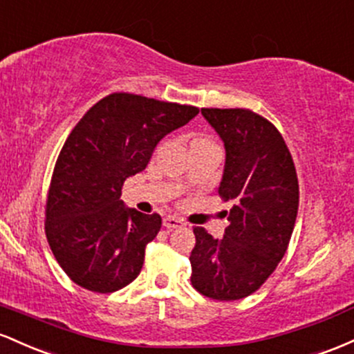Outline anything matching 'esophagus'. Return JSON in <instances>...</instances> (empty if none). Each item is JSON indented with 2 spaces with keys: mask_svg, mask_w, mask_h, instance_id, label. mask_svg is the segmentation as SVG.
Here are the masks:
<instances>
[{
  "mask_svg": "<svg viewBox=\"0 0 354 354\" xmlns=\"http://www.w3.org/2000/svg\"><path fill=\"white\" fill-rule=\"evenodd\" d=\"M164 225L167 229H180V227H184V222H182L180 219H177V217L169 216L164 219Z\"/></svg>",
  "mask_w": 354,
  "mask_h": 354,
  "instance_id": "1",
  "label": "esophagus"
}]
</instances>
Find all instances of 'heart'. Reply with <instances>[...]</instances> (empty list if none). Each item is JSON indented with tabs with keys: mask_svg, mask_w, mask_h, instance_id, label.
<instances>
[{
	"mask_svg": "<svg viewBox=\"0 0 354 354\" xmlns=\"http://www.w3.org/2000/svg\"><path fill=\"white\" fill-rule=\"evenodd\" d=\"M214 142L210 140L207 137H202V135H197V137L192 138V142H190V147H201V145H212Z\"/></svg>",
	"mask_w": 354,
	"mask_h": 354,
	"instance_id": "b5f03b06",
	"label": "heart"
}]
</instances>
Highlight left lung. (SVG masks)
Wrapping results in <instances>:
<instances>
[{
    "label": "left lung",
    "mask_w": 354,
    "mask_h": 354,
    "mask_svg": "<svg viewBox=\"0 0 354 354\" xmlns=\"http://www.w3.org/2000/svg\"><path fill=\"white\" fill-rule=\"evenodd\" d=\"M225 149L219 196L232 201L222 239L194 227L190 283L201 295L236 301L252 295L283 259L299 205L297 176L283 135L248 109H202Z\"/></svg>",
    "instance_id": "obj_1"
}]
</instances>
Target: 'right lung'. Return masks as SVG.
<instances>
[{"label": "right lung", "instance_id": "obj_1", "mask_svg": "<svg viewBox=\"0 0 354 354\" xmlns=\"http://www.w3.org/2000/svg\"><path fill=\"white\" fill-rule=\"evenodd\" d=\"M197 113L192 105L112 93L71 130L51 177L45 230L55 259L75 284L106 295L140 274L162 217L125 207L122 185L145 169L167 133Z\"/></svg>", "mask_w": 354, "mask_h": 354}]
</instances>
